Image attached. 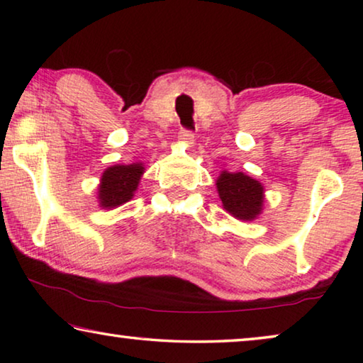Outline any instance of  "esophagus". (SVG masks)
I'll return each mask as SVG.
<instances>
[{"mask_svg": "<svg viewBox=\"0 0 363 363\" xmlns=\"http://www.w3.org/2000/svg\"><path fill=\"white\" fill-rule=\"evenodd\" d=\"M179 140L181 143H184L186 145H192L194 144V133L189 131V130H184V128H181L179 131Z\"/></svg>", "mask_w": 363, "mask_h": 363, "instance_id": "esophagus-1", "label": "esophagus"}]
</instances>
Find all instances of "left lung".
Here are the masks:
<instances>
[{
    "label": "left lung",
    "instance_id": "obj_1",
    "mask_svg": "<svg viewBox=\"0 0 363 363\" xmlns=\"http://www.w3.org/2000/svg\"><path fill=\"white\" fill-rule=\"evenodd\" d=\"M219 199L224 210L240 220L259 216L264 203V187L259 181L243 173L223 171L216 181Z\"/></svg>",
    "mask_w": 363,
    "mask_h": 363
}]
</instances>
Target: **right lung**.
Masks as SVG:
<instances>
[{
    "label": "right lung",
    "mask_w": 363,
    "mask_h": 363,
    "mask_svg": "<svg viewBox=\"0 0 363 363\" xmlns=\"http://www.w3.org/2000/svg\"><path fill=\"white\" fill-rule=\"evenodd\" d=\"M143 174V163L115 164V167L107 168L104 171L99 189H97L99 190L97 192L99 205L106 210H110V208H116L130 201L138 190Z\"/></svg>",
    "instance_id": "right-lung-1"
}]
</instances>
